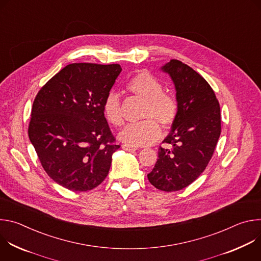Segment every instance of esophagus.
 Masks as SVG:
<instances>
[{
	"label": "esophagus",
	"instance_id": "1",
	"mask_svg": "<svg viewBox=\"0 0 261 261\" xmlns=\"http://www.w3.org/2000/svg\"><path fill=\"white\" fill-rule=\"evenodd\" d=\"M122 147L127 152H134V151L137 150L136 146H132V145H128V144H123Z\"/></svg>",
	"mask_w": 261,
	"mask_h": 261
}]
</instances>
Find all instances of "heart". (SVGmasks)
Returning <instances> with one entry per match:
<instances>
[{
  "label": "heart",
  "instance_id": "b5f03b06",
  "mask_svg": "<svg viewBox=\"0 0 261 261\" xmlns=\"http://www.w3.org/2000/svg\"><path fill=\"white\" fill-rule=\"evenodd\" d=\"M126 90L145 100L140 118L141 122L127 125L119 134L120 140L128 145H147L156 142L161 135L159 123L164 129L176 121L179 105L177 99L166 92L158 79L147 72H138L126 83ZM106 121L115 127L124 123L122 103L119 95L109 92L102 104Z\"/></svg>",
  "mask_w": 261,
  "mask_h": 261
}]
</instances>
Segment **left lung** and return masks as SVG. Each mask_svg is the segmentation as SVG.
Here are the masks:
<instances>
[{"label": "left lung", "mask_w": 261, "mask_h": 261, "mask_svg": "<svg viewBox=\"0 0 261 261\" xmlns=\"http://www.w3.org/2000/svg\"><path fill=\"white\" fill-rule=\"evenodd\" d=\"M162 70L173 81L179 111L163 140L170 147L160 146L147 178L157 189L172 192L187 187L207 166L220 137L221 115L215 92L199 73L178 60Z\"/></svg>", "instance_id": "8db88e82"}]
</instances>
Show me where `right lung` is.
<instances>
[{
	"mask_svg": "<svg viewBox=\"0 0 261 261\" xmlns=\"http://www.w3.org/2000/svg\"><path fill=\"white\" fill-rule=\"evenodd\" d=\"M121 71L119 64H69L34 100L29 138L46 173L66 189L92 190L108 174L120 144L102 104Z\"/></svg>",
	"mask_w": 261,
	"mask_h": 261,
	"instance_id": "1",
	"label": "right lung"
}]
</instances>
